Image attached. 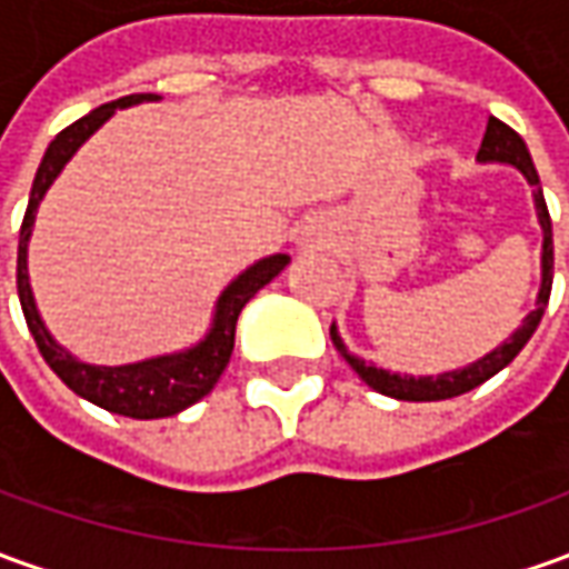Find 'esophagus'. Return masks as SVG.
Returning a JSON list of instances; mask_svg holds the SVG:
<instances>
[{
  "label": "esophagus",
  "mask_w": 569,
  "mask_h": 569,
  "mask_svg": "<svg viewBox=\"0 0 569 569\" xmlns=\"http://www.w3.org/2000/svg\"><path fill=\"white\" fill-rule=\"evenodd\" d=\"M319 241H322V226H319V219H307V222L300 226V232H297V244L316 247Z\"/></svg>",
  "instance_id": "esophagus-1"
}]
</instances>
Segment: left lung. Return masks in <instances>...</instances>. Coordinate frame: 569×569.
<instances>
[{
	"instance_id": "1",
	"label": "left lung",
	"mask_w": 569,
	"mask_h": 569,
	"mask_svg": "<svg viewBox=\"0 0 569 569\" xmlns=\"http://www.w3.org/2000/svg\"><path fill=\"white\" fill-rule=\"evenodd\" d=\"M477 160L480 163H508L515 170L523 172V179L532 186V203H536V219H539V229H542V281H539V293H536V307L523 316V322L517 328L515 335L508 340H501L496 350H489L487 356L473 359L468 366L452 368V371H442V375H399V371H387V368H378L352 356L343 343V337L337 335V325H331V340H335L337 352L350 362V368L362 378V381L378 390L383 397L406 399V402H437V399H452L468 393L473 387H480L483 381H489L492 375H499L501 368L508 366L515 359L517 352L527 347V340L532 337V331L542 322V312L548 307V297H551V278H555V241H551V217H548L546 194H542V186H539V172L532 167L530 148L527 142L517 136L515 129L508 123H501L496 117H489L487 136H483V144L477 151Z\"/></svg>"
}]
</instances>
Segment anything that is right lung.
<instances>
[{"label": "right lung", "instance_id": "add662e5", "mask_svg": "<svg viewBox=\"0 0 569 569\" xmlns=\"http://www.w3.org/2000/svg\"><path fill=\"white\" fill-rule=\"evenodd\" d=\"M142 101H158L151 92H139V96L117 98L111 104H101L96 111L80 117L77 123L61 129L46 148V158L39 163L37 179L30 188V201H27V213L21 222V241H18V297H21L23 319L27 328L37 340L42 359L49 362L54 375L68 383L77 397L96 402L98 409H108L113 415H127V418H139V421H151V418H170L179 415L188 406H194L203 399L213 387H217L219 375L226 371L229 359L234 350V325L241 309L253 293L266 288L272 278L291 262L288 253H272L262 257L253 266H247L244 272L232 278L226 284V291L217 297V307L210 316V328L207 335L179 352H163V356H151L142 362H129V366H89L80 362L77 356H70L42 322L37 300H33V288H30V272H27V247H30V234H33V222H37V210L46 191L68 167V160L80 151L82 144L89 142V136H96L98 129L104 127L113 117V111H123Z\"/></svg>", "mask_w": 569, "mask_h": 569}]
</instances>
